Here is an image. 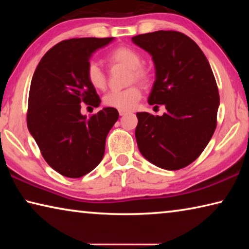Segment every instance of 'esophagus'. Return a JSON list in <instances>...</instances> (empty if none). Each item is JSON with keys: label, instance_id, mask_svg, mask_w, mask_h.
Instances as JSON below:
<instances>
[{"label": "esophagus", "instance_id": "obj_1", "mask_svg": "<svg viewBox=\"0 0 249 249\" xmlns=\"http://www.w3.org/2000/svg\"><path fill=\"white\" fill-rule=\"evenodd\" d=\"M127 111H123V109H120L119 111V114L121 115V116H123V115H125V114H127Z\"/></svg>", "mask_w": 249, "mask_h": 249}]
</instances>
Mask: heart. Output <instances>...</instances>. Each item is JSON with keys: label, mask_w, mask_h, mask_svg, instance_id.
I'll return each mask as SVG.
<instances>
[{"label": "heart", "mask_w": 249, "mask_h": 249, "mask_svg": "<svg viewBox=\"0 0 249 249\" xmlns=\"http://www.w3.org/2000/svg\"><path fill=\"white\" fill-rule=\"evenodd\" d=\"M107 61L111 65H122L128 68L130 73L129 82H141L146 84L150 81V71L142 66V57L136 49L128 46H120L107 54ZM86 77L88 82L96 90H103L107 87V75L100 66L90 61L87 66ZM142 99V90L138 86H132L124 90L109 91L103 98V103L108 107L128 111L136 107Z\"/></svg>", "instance_id": "heart-1"}]
</instances>
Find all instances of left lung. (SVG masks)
<instances>
[{
  "mask_svg": "<svg viewBox=\"0 0 249 249\" xmlns=\"http://www.w3.org/2000/svg\"><path fill=\"white\" fill-rule=\"evenodd\" d=\"M132 40L151 54L155 64L148 103L167 109L161 116L137 113L138 149L155 166L179 170L199 157L216 128L220 95L215 78L203 52L182 33L158 31Z\"/></svg>",
  "mask_w": 249,
  "mask_h": 249,
  "instance_id": "left-lung-1",
  "label": "left lung"
}]
</instances>
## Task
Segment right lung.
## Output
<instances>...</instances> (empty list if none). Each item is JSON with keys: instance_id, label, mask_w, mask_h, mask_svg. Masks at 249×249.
Returning <instances> with one entry per match:
<instances>
[{"instance_id": "obj_1", "label": "right lung", "mask_w": 249, "mask_h": 249, "mask_svg": "<svg viewBox=\"0 0 249 249\" xmlns=\"http://www.w3.org/2000/svg\"><path fill=\"white\" fill-rule=\"evenodd\" d=\"M113 39L62 40L45 53L33 75L28 130L46 162L68 178H80L99 165L107 134L119 119L113 107H104L90 117L80 112V104L98 107L101 103L86 70L92 53Z\"/></svg>"}]
</instances>
